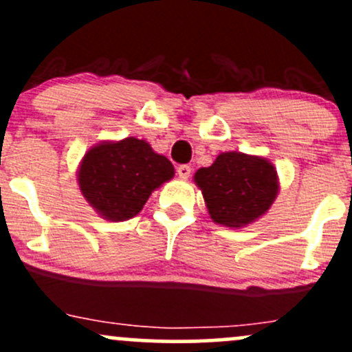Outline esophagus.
<instances>
[{
    "label": "esophagus",
    "mask_w": 352,
    "mask_h": 352,
    "mask_svg": "<svg viewBox=\"0 0 352 352\" xmlns=\"http://www.w3.org/2000/svg\"><path fill=\"white\" fill-rule=\"evenodd\" d=\"M190 172H192V168L188 165L177 166V173H179L180 179H188V177H190Z\"/></svg>",
    "instance_id": "1"
}]
</instances>
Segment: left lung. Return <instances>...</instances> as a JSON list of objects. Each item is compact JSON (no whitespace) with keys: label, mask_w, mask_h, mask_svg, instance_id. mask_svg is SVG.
Wrapping results in <instances>:
<instances>
[{"label":"left lung","mask_w":352,"mask_h":352,"mask_svg":"<svg viewBox=\"0 0 352 352\" xmlns=\"http://www.w3.org/2000/svg\"><path fill=\"white\" fill-rule=\"evenodd\" d=\"M214 223L243 228L263 216L278 194L276 170L261 157L221 153L194 177Z\"/></svg>","instance_id":"obj_1"}]
</instances>
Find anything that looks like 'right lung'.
Instances as JSON below:
<instances>
[{
	"label": "right lung",
	"mask_w": 352,
	"mask_h": 352,
	"mask_svg": "<svg viewBox=\"0 0 352 352\" xmlns=\"http://www.w3.org/2000/svg\"><path fill=\"white\" fill-rule=\"evenodd\" d=\"M172 177L168 158L131 136L91 148L80 164L79 187L102 217L126 221L143 209L151 190Z\"/></svg>",
	"instance_id": "add662e5"
}]
</instances>
